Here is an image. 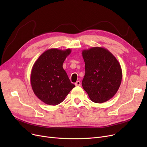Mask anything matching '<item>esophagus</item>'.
I'll return each mask as SVG.
<instances>
[{
  "label": "esophagus",
  "instance_id": "esophagus-1",
  "mask_svg": "<svg viewBox=\"0 0 147 147\" xmlns=\"http://www.w3.org/2000/svg\"><path fill=\"white\" fill-rule=\"evenodd\" d=\"M81 84V83H80V81H77L76 83H75V85L76 86H80Z\"/></svg>",
  "mask_w": 147,
  "mask_h": 147
}]
</instances>
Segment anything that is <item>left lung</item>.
<instances>
[{"mask_svg": "<svg viewBox=\"0 0 147 147\" xmlns=\"http://www.w3.org/2000/svg\"><path fill=\"white\" fill-rule=\"evenodd\" d=\"M85 75L82 86L92 101L103 103L117 93L122 79L120 64L105 48L92 47L82 51Z\"/></svg>", "mask_w": 147, "mask_h": 147, "instance_id": "8db88e82", "label": "left lung"}]
</instances>
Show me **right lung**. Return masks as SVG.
<instances>
[{
	"label": "right lung",
	"instance_id": "obj_1",
	"mask_svg": "<svg viewBox=\"0 0 147 147\" xmlns=\"http://www.w3.org/2000/svg\"><path fill=\"white\" fill-rule=\"evenodd\" d=\"M71 52L70 49H48L38 57L33 66L31 85L37 97L46 104H60L75 87L63 67Z\"/></svg>",
	"mask_w": 147,
	"mask_h": 147
}]
</instances>
